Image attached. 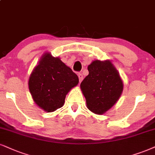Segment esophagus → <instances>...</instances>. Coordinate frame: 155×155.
Wrapping results in <instances>:
<instances>
[{
    "label": "esophagus",
    "mask_w": 155,
    "mask_h": 155,
    "mask_svg": "<svg viewBox=\"0 0 155 155\" xmlns=\"http://www.w3.org/2000/svg\"><path fill=\"white\" fill-rule=\"evenodd\" d=\"M78 76H79V81L81 82L82 80H83V79H84V77H83V75H82V74H81V73H79V74H78Z\"/></svg>",
    "instance_id": "1"
}]
</instances>
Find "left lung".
I'll return each instance as SVG.
<instances>
[{
	"label": "left lung",
	"instance_id": "left-lung-1",
	"mask_svg": "<svg viewBox=\"0 0 155 155\" xmlns=\"http://www.w3.org/2000/svg\"><path fill=\"white\" fill-rule=\"evenodd\" d=\"M89 75L81 83L87 108L103 114L118 101L123 91V82L110 61L96 60L88 66Z\"/></svg>",
	"mask_w": 155,
	"mask_h": 155
}]
</instances>
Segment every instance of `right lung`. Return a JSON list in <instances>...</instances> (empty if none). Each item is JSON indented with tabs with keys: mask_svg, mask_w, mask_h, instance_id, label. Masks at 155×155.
Returning <instances> with one entry per match:
<instances>
[{
	"mask_svg": "<svg viewBox=\"0 0 155 155\" xmlns=\"http://www.w3.org/2000/svg\"><path fill=\"white\" fill-rule=\"evenodd\" d=\"M79 83V78L68 66L46 53L31 73L28 88L35 103L47 112L63 107L68 92Z\"/></svg>",
	"mask_w": 155,
	"mask_h": 155,
	"instance_id": "add662e5",
	"label": "right lung"
}]
</instances>
